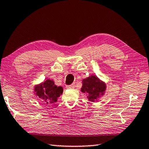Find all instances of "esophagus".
I'll return each instance as SVG.
<instances>
[{"mask_svg":"<svg viewBox=\"0 0 149 149\" xmlns=\"http://www.w3.org/2000/svg\"><path fill=\"white\" fill-rule=\"evenodd\" d=\"M75 87V84H72L71 85H69V86H66V88L67 89H72V88H74Z\"/></svg>","mask_w":149,"mask_h":149,"instance_id":"obj_1","label":"esophagus"}]
</instances>
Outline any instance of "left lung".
<instances>
[{
	"label": "left lung",
	"mask_w": 149,
	"mask_h": 149,
	"mask_svg": "<svg viewBox=\"0 0 149 149\" xmlns=\"http://www.w3.org/2000/svg\"><path fill=\"white\" fill-rule=\"evenodd\" d=\"M81 91L87 94V98L91 102H97L106 92L107 85L104 81L91 75L82 81Z\"/></svg>",
	"instance_id": "left-lung-1"
}]
</instances>
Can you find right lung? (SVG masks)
Masks as SVG:
<instances>
[{
	"instance_id": "right-lung-1",
	"label": "right lung",
	"mask_w": 149,
	"mask_h": 149,
	"mask_svg": "<svg viewBox=\"0 0 149 149\" xmlns=\"http://www.w3.org/2000/svg\"><path fill=\"white\" fill-rule=\"evenodd\" d=\"M63 88L55 84L54 81L49 79L34 87V95L38 97L46 104H52L58 100V97L63 94Z\"/></svg>"
}]
</instances>
